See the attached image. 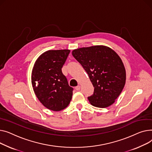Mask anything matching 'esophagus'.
<instances>
[{
    "label": "esophagus",
    "instance_id": "1",
    "mask_svg": "<svg viewBox=\"0 0 152 152\" xmlns=\"http://www.w3.org/2000/svg\"><path fill=\"white\" fill-rule=\"evenodd\" d=\"M75 90L76 91H79L80 90V86H79V85H78V86H75Z\"/></svg>",
    "mask_w": 152,
    "mask_h": 152
}]
</instances>
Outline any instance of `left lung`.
<instances>
[{
  "label": "left lung",
  "instance_id": "obj_1",
  "mask_svg": "<svg viewBox=\"0 0 152 152\" xmlns=\"http://www.w3.org/2000/svg\"><path fill=\"white\" fill-rule=\"evenodd\" d=\"M72 54L83 66L94 88L88 99L96 107L112 105L126 82V70L120 56L111 48L96 45L74 50Z\"/></svg>",
  "mask_w": 152,
  "mask_h": 152
}]
</instances>
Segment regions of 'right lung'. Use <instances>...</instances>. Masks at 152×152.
<instances>
[{
	"label": "right lung",
	"mask_w": 152,
	"mask_h": 152,
	"mask_svg": "<svg viewBox=\"0 0 152 152\" xmlns=\"http://www.w3.org/2000/svg\"><path fill=\"white\" fill-rule=\"evenodd\" d=\"M69 50H49L35 61L32 72V85L40 102L47 109L60 111L67 107L73 94L62 67Z\"/></svg>",
	"instance_id": "add662e5"
}]
</instances>
